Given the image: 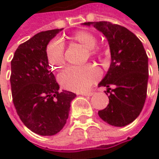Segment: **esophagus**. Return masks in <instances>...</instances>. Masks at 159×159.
Returning a JSON list of instances; mask_svg holds the SVG:
<instances>
[{
	"label": "esophagus",
	"instance_id": "esophagus-1",
	"mask_svg": "<svg viewBox=\"0 0 159 159\" xmlns=\"http://www.w3.org/2000/svg\"><path fill=\"white\" fill-rule=\"evenodd\" d=\"M93 94V92H91V91H89V92L81 93V95H84V96H92Z\"/></svg>",
	"mask_w": 159,
	"mask_h": 159
}]
</instances>
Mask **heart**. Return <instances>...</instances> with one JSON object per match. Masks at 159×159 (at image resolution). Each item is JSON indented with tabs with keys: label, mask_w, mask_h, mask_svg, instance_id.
Returning <instances> with one entry per match:
<instances>
[{
	"label": "heart",
	"mask_w": 159,
	"mask_h": 159,
	"mask_svg": "<svg viewBox=\"0 0 159 159\" xmlns=\"http://www.w3.org/2000/svg\"><path fill=\"white\" fill-rule=\"evenodd\" d=\"M72 39L87 49L88 56L98 57L101 54V49L96 46L97 38L92 32L80 30L74 33ZM46 57L48 63L54 70H59L64 66L65 46L62 40L54 39L48 43L46 47ZM102 75L99 68L87 65L84 66H70L64 70L58 77L59 83L64 88L73 92H83L87 90Z\"/></svg>",
	"instance_id": "heart-1"
}]
</instances>
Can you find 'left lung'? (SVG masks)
Here are the masks:
<instances>
[{"mask_svg":"<svg viewBox=\"0 0 159 159\" xmlns=\"http://www.w3.org/2000/svg\"><path fill=\"white\" fill-rule=\"evenodd\" d=\"M83 24L93 25L106 37L111 54L109 69L98 85L107 87L109 103L98 115L112 126H126L140 115L146 100L149 78L146 52L139 38L125 27L104 21Z\"/></svg>","mask_w":159,"mask_h":159,"instance_id":"obj_1","label":"left lung"}]
</instances>
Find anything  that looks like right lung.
<instances>
[{"label": "right lung", "mask_w": 159, "mask_h": 159, "mask_svg": "<svg viewBox=\"0 0 159 159\" xmlns=\"http://www.w3.org/2000/svg\"><path fill=\"white\" fill-rule=\"evenodd\" d=\"M62 29L37 33L20 44L11 61L13 102L23 124L40 136H53L68 119L76 94L64 90L50 71L46 57L49 42Z\"/></svg>", "instance_id": "obj_1"}]
</instances>
